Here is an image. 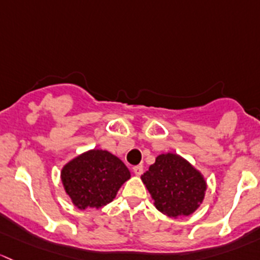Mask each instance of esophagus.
I'll return each instance as SVG.
<instances>
[{"label": "esophagus", "mask_w": 260, "mask_h": 260, "mask_svg": "<svg viewBox=\"0 0 260 260\" xmlns=\"http://www.w3.org/2000/svg\"><path fill=\"white\" fill-rule=\"evenodd\" d=\"M143 165H136V167H134L133 168V171H134V174H135V175H141V174H143Z\"/></svg>", "instance_id": "1"}]
</instances>
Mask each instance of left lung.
I'll return each mask as SVG.
<instances>
[{
    "label": "left lung",
    "mask_w": 260,
    "mask_h": 260,
    "mask_svg": "<svg viewBox=\"0 0 260 260\" xmlns=\"http://www.w3.org/2000/svg\"><path fill=\"white\" fill-rule=\"evenodd\" d=\"M141 180L154 199L156 209L171 218L194 213L204 199V178L176 154H161Z\"/></svg>",
    "instance_id": "obj_1"
}]
</instances>
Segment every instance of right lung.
I'll return each mask as SVG.
<instances>
[{
	"mask_svg": "<svg viewBox=\"0 0 260 260\" xmlns=\"http://www.w3.org/2000/svg\"><path fill=\"white\" fill-rule=\"evenodd\" d=\"M61 179L79 209H99L114 200L120 186L130 179V171L111 152L91 150L68 162Z\"/></svg>",
	"mask_w": 260,
	"mask_h": 260,
	"instance_id": "right-lung-1",
	"label": "right lung"
}]
</instances>
